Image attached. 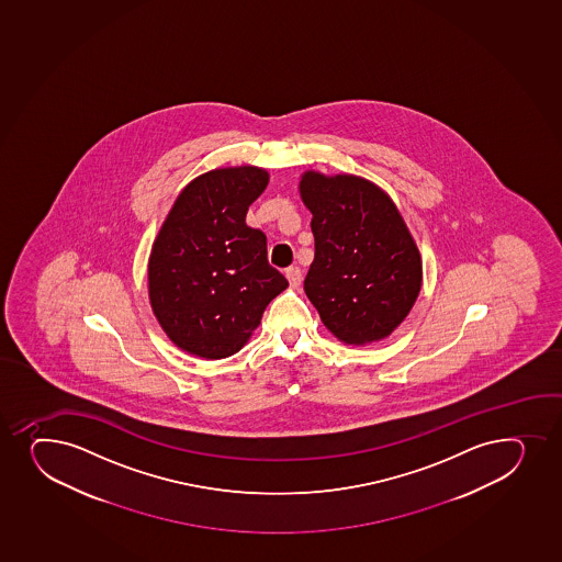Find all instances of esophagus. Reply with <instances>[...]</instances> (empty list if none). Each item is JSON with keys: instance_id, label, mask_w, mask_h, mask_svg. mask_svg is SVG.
<instances>
[{"instance_id": "1", "label": "esophagus", "mask_w": 562, "mask_h": 562, "mask_svg": "<svg viewBox=\"0 0 562 562\" xmlns=\"http://www.w3.org/2000/svg\"><path fill=\"white\" fill-rule=\"evenodd\" d=\"M285 278L290 280L291 288H299L302 282L301 267H288L285 269Z\"/></svg>"}]
</instances>
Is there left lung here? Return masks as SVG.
<instances>
[{"label":"left lung","mask_w":562,"mask_h":562,"mask_svg":"<svg viewBox=\"0 0 562 562\" xmlns=\"http://www.w3.org/2000/svg\"><path fill=\"white\" fill-rule=\"evenodd\" d=\"M299 191L314 215L304 291L323 325L345 345L387 338L423 282L422 254L397 205L362 176L306 170Z\"/></svg>","instance_id":"8db88e82"}]
</instances>
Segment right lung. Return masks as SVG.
<instances>
[{
  "mask_svg": "<svg viewBox=\"0 0 562 562\" xmlns=\"http://www.w3.org/2000/svg\"><path fill=\"white\" fill-rule=\"evenodd\" d=\"M269 172L254 165L196 176L170 207L148 258V299L178 349L221 360L247 345L267 304L288 288L267 261V237L247 226Z\"/></svg>",
  "mask_w": 562,
  "mask_h": 562,
  "instance_id": "right-lung-1",
  "label": "right lung"
}]
</instances>
